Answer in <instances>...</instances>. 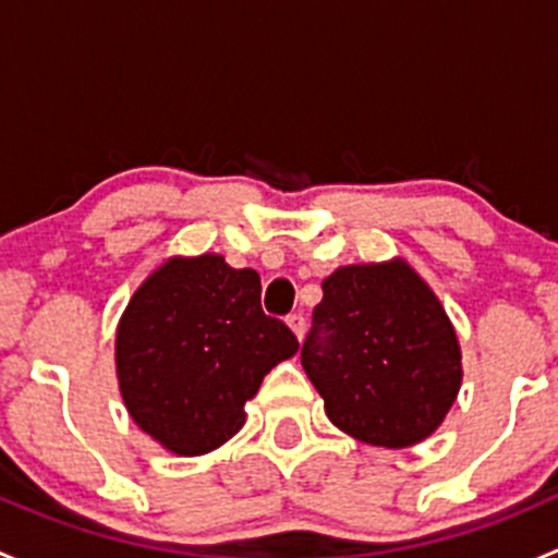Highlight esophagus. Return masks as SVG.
Masks as SVG:
<instances>
[{"mask_svg": "<svg viewBox=\"0 0 558 558\" xmlns=\"http://www.w3.org/2000/svg\"><path fill=\"white\" fill-rule=\"evenodd\" d=\"M286 320H289V326H291V329H294V335L302 340V337H305V326H307L305 324V315H302V313H291Z\"/></svg>", "mask_w": 558, "mask_h": 558, "instance_id": "esophagus-1", "label": "esophagus"}]
</instances>
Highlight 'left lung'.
I'll use <instances>...</instances> for the list:
<instances>
[{"label":"left lung","mask_w":558,"mask_h":558,"mask_svg":"<svg viewBox=\"0 0 558 558\" xmlns=\"http://www.w3.org/2000/svg\"><path fill=\"white\" fill-rule=\"evenodd\" d=\"M302 367L331 424L362 442L415 446L461 386L456 331L404 262L340 267L320 283Z\"/></svg>","instance_id":"1"}]
</instances>
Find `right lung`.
Segmentation results:
<instances>
[{"label": "right lung", "mask_w": 558, "mask_h": 558, "mask_svg": "<svg viewBox=\"0 0 558 558\" xmlns=\"http://www.w3.org/2000/svg\"><path fill=\"white\" fill-rule=\"evenodd\" d=\"M296 348L294 331L262 311L256 269L210 253L170 258L118 324V380L140 429L172 453L199 456L243 429V404Z\"/></svg>", "instance_id": "right-lung-1"}]
</instances>
